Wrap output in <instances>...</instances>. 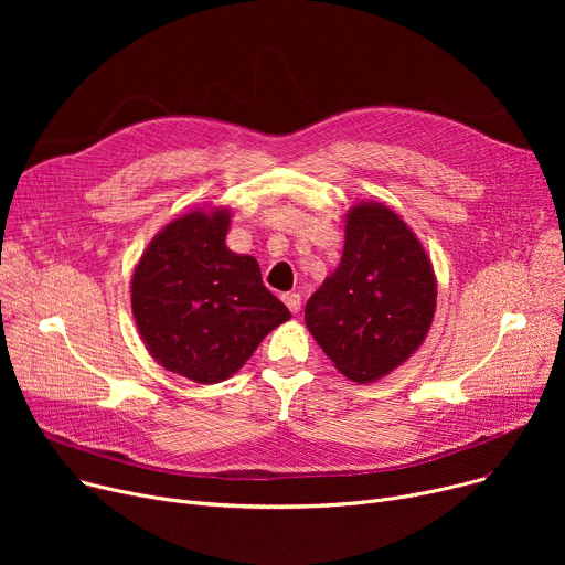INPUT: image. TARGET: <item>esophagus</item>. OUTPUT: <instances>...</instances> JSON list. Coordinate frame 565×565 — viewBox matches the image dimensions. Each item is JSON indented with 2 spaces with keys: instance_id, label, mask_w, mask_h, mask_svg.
<instances>
[{
  "instance_id": "1",
  "label": "esophagus",
  "mask_w": 565,
  "mask_h": 565,
  "mask_svg": "<svg viewBox=\"0 0 565 565\" xmlns=\"http://www.w3.org/2000/svg\"><path fill=\"white\" fill-rule=\"evenodd\" d=\"M284 302H286V307H288L292 313H298V311L302 309V295H300V292H286V295H284Z\"/></svg>"
}]
</instances>
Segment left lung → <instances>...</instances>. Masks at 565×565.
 Instances as JSON below:
<instances>
[{
	"label": "left lung",
	"mask_w": 565,
	"mask_h": 565,
	"mask_svg": "<svg viewBox=\"0 0 565 565\" xmlns=\"http://www.w3.org/2000/svg\"><path fill=\"white\" fill-rule=\"evenodd\" d=\"M433 265L407 224L382 203L354 205L332 277L311 295L307 328L354 382L392 373L422 345L435 313Z\"/></svg>",
	"instance_id": "8db88e82"
}]
</instances>
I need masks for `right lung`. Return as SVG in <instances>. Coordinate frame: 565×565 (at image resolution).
Returning a JSON list of instances; mask_svg holds the SVG:
<instances>
[{
  "label": "right lung",
  "mask_w": 565,
  "mask_h": 565,
  "mask_svg": "<svg viewBox=\"0 0 565 565\" xmlns=\"http://www.w3.org/2000/svg\"><path fill=\"white\" fill-rule=\"evenodd\" d=\"M231 213H188L164 226L132 277V313L153 358L199 384L231 377L290 318L254 256L233 254Z\"/></svg>",
  "instance_id": "1"
}]
</instances>
